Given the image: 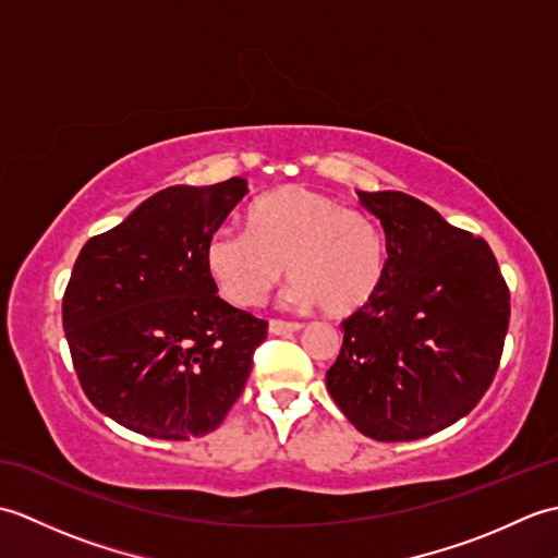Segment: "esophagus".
Wrapping results in <instances>:
<instances>
[{"label":"esophagus","mask_w":558,"mask_h":558,"mask_svg":"<svg viewBox=\"0 0 558 558\" xmlns=\"http://www.w3.org/2000/svg\"><path fill=\"white\" fill-rule=\"evenodd\" d=\"M302 324L298 322H282V318H270L268 322V333L272 336H290L294 330H300Z\"/></svg>","instance_id":"esophagus-1"}]
</instances>
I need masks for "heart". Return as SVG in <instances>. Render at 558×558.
I'll use <instances>...</instances> for the list:
<instances>
[{
  "label": "heart",
  "instance_id": "1",
  "mask_svg": "<svg viewBox=\"0 0 558 558\" xmlns=\"http://www.w3.org/2000/svg\"><path fill=\"white\" fill-rule=\"evenodd\" d=\"M288 266V302L348 316L372 302L386 270L384 236L372 218L306 186H282L246 210V232L222 228L206 242V268L220 294L252 310Z\"/></svg>",
  "mask_w": 558,
  "mask_h": 558
}]
</instances>
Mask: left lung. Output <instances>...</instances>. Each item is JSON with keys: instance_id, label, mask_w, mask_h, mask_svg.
Wrapping results in <instances>:
<instances>
[{"instance_id": "left-lung-1", "label": "left lung", "mask_w": 558, "mask_h": 558, "mask_svg": "<svg viewBox=\"0 0 558 558\" xmlns=\"http://www.w3.org/2000/svg\"><path fill=\"white\" fill-rule=\"evenodd\" d=\"M357 194L384 225L388 258L372 302L342 322L326 386L364 436L414 441L456 424L487 393L511 294L482 236L402 192Z\"/></svg>"}]
</instances>
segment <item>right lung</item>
Wrapping results in <instances>:
<instances>
[{"label":"right lung","mask_w":558,"mask_h":558,"mask_svg":"<svg viewBox=\"0 0 558 558\" xmlns=\"http://www.w3.org/2000/svg\"><path fill=\"white\" fill-rule=\"evenodd\" d=\"M246 192L242 177L168 186L83 244L62 300L71 362L126 429L186 441L242 396L268 324L218 298L206 242Z\"/></svg>","instance_id":"1"}]
</instances>
